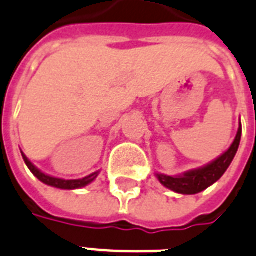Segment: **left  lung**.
I'll return each instance as SVG.
<instances>
[{
  "mask_svg": "<svg viewBox=\"0 0 256 256\" xmlns=\"http://www.w3.org/2000/svg\"><path fill=\"white\" fill-rule=\"evenodd\" d=\"M240 138L242 124L239 126L236 138L231 144V146L226 150L223 155H220L210 164L188 171L179 176H168L163 175V174H156V176H158L160 183L171 191L183 194V195L199 194V192L204 191L206 188H208L210 186H212L214 183H216L218 180L223 176V174L227 171V168L230 167V164L232 163L234 158L236 155L238 148L240 144Z\"/></svg>",
  "mask_w": 256,
  "mask_h": 256,
  "instance_id": "obj_1",
  "label": "left lung"
}]
</instances>
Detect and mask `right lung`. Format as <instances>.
I'll use <instances>...</instances> for the list:
<instances>
[{"instance_id":"add662e5","label":"right lung","mask_w":256,"mask_h":256,"mask_svg":"<svg viewBox=\"0 0 256 256\" xmlns=\"http://www.w3.org/2000/svg\"><path fill=\"white\" fill-rule=\"evenodd\" d=\"M22 154V152H21ZM22 158H24V162L25 164L28 166V168L30 170L32 174L40 180V182H42L44 184H46V186H50V187H54V188H60V190H77V188H82L85 186H88L93 182V180L96 179L100 171L97 172H93L90 174L89 176H85L82 179H76V180H65V179H58V178H53V176H49L46 174H44L41 172L37 167H34L33 164L29 162L26 156L22 154Z\"/></svg>"}]
</instances>
